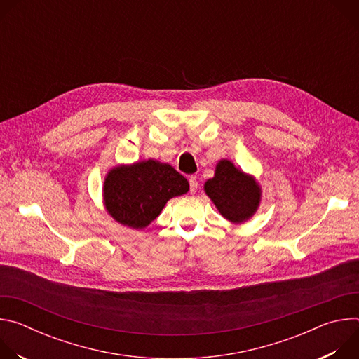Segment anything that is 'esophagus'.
Returning a JSON list of instances; mask_svg holds the SVG:
<instances>
[{"instance_id": "obj_1", "label": "esophagus", "mask_w": 359, "mask_h": 359, "mask_svg": "<svg viewBox=\"0 0 359 359\" xmlns=\"http://www.w3.org/2000/svg\"><path fill=\"white\" fill-rule=\"evenodd\" d=\"M189 184H190V193H191V194H193V193H196L197 186H198V182H197L196 176H191V177L189 179Z\"/></svg>"}]
</instances>
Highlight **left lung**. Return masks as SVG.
Wrapping results in <instances>:
<instances>
[{
  "instance_id": "left-lung-1",
  "label": "left lung",
  "mask_w": 359,
  "mask_h": 359,
  "mask_svg": "<svg viewBox=\"0 0 359 359\" xmlns=\"http://www.w3.org/2000/svg\"><path fill=\"white\" fill-rule=\"evenodd\" d=\"M204 190L222 216L233 223L245 222L257 210L260 203L257 183L229 161H222L217 165L215 177L206 182Z\"/></svg>"
}]
</instances>
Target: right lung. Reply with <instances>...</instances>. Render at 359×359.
Here are the masks:
<instances>
[{"label": "right lung", "mask_w": 359, "mask_h": 359, "mask_svg": "<svg viewBox=\"0 0 359 359\" xmlns=\"http://www.w3.org/2000/svg\"><path fill=\"white\" fill-rule=\"evenodd\" d=\"M189 182L170 165L156 161L115 168L104 186L109 215L123 226L143 229L155 220L169 198L184 194Z\"/></svg>", "instance_id": "1"}]
</instances>
